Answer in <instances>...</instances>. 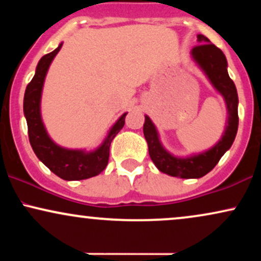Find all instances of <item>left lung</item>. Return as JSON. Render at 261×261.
<instances>
[{"mask_svg":"<svg viewBox=\"0 0 261 261\" xmlns=\"http://www.w3.org/2000/svg\"><path fill=\"white\" fill-rule=\"evenodd\" d=\"M197 41L200 44L193 47L191 56L226 101L228 120L222 139L208 151L187 158H178L164 149L158 137L157 128L147 115L145 116L143 124V135L147 141L148 153L155 167L162 173L184 179L201 178L211 172L221 157L230 148L238 130V94L234 82L229 79L227 72L226 56L216 45L210 43L205 35H197Z\"/></svg>","mask_w":261,"mask_h":261,"instance_id":"left-lung-1","label":"left lung"}]
</instances>
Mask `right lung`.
I'll use <instances>...</instances> for the list:
<instances>
[{
  "instance_id": "1",
  "label": "right lung",
  "mask_w": 261,
  "mask_h": 261,
  "mask_svg": "<svg viewBox=\"0 0 261 261\" xmlns=\"http://www.w3.org/2000/svg\"><path fill=\"white\" fill-rule=\"evenodd\" d=\"M61 46L62 43L54 51L44 55L38 62L34 77L25 88L23 109L28 125L29 142L39 160L54 174L64 180H82L98 175L106 169L109 161L110 143L124 126L125 116L127 113L122 114L119 118V120L110 128L104 142L95 151L86 152L82 149H67L56 145L49 137L41 120L40 99L45 76Z\"/></svg>"
}]
</instances>
